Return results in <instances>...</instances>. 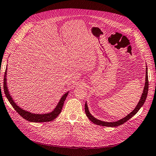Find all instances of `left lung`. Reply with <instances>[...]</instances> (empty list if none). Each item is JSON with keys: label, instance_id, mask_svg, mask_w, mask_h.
Wrapping results in <instances>:
<instances>
[{"label": "left lung", "instance_id": "obj_1", "mask_svg": "<svg viewBox=\"0 0 156 156\" xmlns=\"http://www.w3.org/2000/svg\"><path fill=\"white\" fill-rule=\"evenodd\" d=\"M148 77H147V69L146 66V82H145V86H144V91L142 95L140 98V100L139 101L137 106L135 107V109L132 111V112L128 115L126 117H125V118H123L119 121H117V122H104V121H99L98 119H96L95 118H94L93 116H91V115L90 113L88 108H87V105L86 104H85V112L86 114V116L88 117V119L90 120L91 122H93V123L96 124L97 125H99V126H109V127H116L117 126L121 125L122 124H124L125 122H126L127 121L133 117L134 115L138 111H139V109L141 108V107L143 105L144 103L146 98H147V91H148Z\"/></svg>", "mask_w": 156, "mask_h": 156}]
</instances>
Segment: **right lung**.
Instances as JSON below:
<instances>
[{
    "mask_svg": "<svg viewBox=\"0 0 156 156\" xmlns=\"http://www.w3.org/2000/svg\"><path fill=\"white\" fill-rule=\"evenodd\" d=\"M6 70H5V78H4V91H5V93L7 99H9V102L12 106L13 107V108L16 110V111L22 117L25 119L26 120L28 121L31 122H49L53 121V120L58 117V115L61 113V110L62 108V106L64 104V101H65L66 98V96L68 95V92L63 95V96L61 98V100L58 102V105L56 107V108L54 109V111H52V112L47 113V114H33L31 113L28 111H26L23 109H22L21 108L16 104L14 102L12 98H11L10 95L9 93V90L7 88L6 86Z\"/></svg>",
    "mask_w": 156,
    "mask_h": 156,
    "instance_id": "add662e5",
    "label": "right lung"
}]
</instances>
